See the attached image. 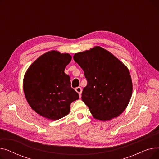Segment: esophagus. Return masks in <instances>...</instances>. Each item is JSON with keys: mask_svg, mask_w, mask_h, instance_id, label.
<instances>
[{"mask_svg": "<svg viewBox=\"0 0 159 159\" xmlns=\"http://www.w3.org/2000/svg\"><path fill=\"white\" fill-rule=\"evenodd\" d=\"M75 91H77V92L79 93V95H80V97H81V93H82V89L80 87H77L75 88Z\"/></svg>", "mask_w": 159, "mask_h": 159, "instance_id": "34e87169", "label": "esophagus"}]
</instances>
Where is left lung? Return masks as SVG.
I'll list each match as a JSON object with an SVG mask.
<instances>
[{"mask_svg": "<svg viewBox=\"0 0 159 159\" xmlns=\"http://www.w3.org/2000/svg\"><path fill=\"white\" fill-rule=\"evenodd\" d=\"M73 59L84 71L87 85L82 100L95 119L117 117L127 107L133 84L128 68L107 50L95 46L75 53Z\"/></svg>", "mask_w": 159, "mask_h": 159, "instance_id": "1", "label": "left lung"}]
</instances>
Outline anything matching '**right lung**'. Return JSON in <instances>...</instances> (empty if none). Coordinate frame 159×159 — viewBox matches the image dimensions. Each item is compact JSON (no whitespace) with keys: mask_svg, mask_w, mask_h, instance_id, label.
Instances as JSON below:
<instances>
[{"mask_svg":"<svg viewBox=\"0 0 159 159\" xmlns=\"http://www.w3.org/2000/svg\"><path fill=\"white\" fill-rule=\"evenodd\" d=\"M69 53L52 50L40 55L24 75L23 90L33 110L49 120L60 119L70 111L79 94L71 87L64 69L71 61Z\"/></svg>","mask_w":159,"mask_h":159,"instance_id":"obj_1","label":"right lung"}]
</instances>
